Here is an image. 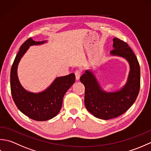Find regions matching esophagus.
<instances>
[{
	"mask_svg": "<svg viewBox=\"0 0 151 151\" xmlns=\"http://www.w3.org/2000/svg\"><path fill=\"white\" fill-rule=\"evenodd\" d=\"M75 74L76 80V81H78V80L80 79V77H81V71L79 70H76L75 72Z\"/></svg>",
	"mask_w": 151,
	"mask_h": 151,
	"instance_id": "1",
	"label": "esophagus"
}]
</instances>
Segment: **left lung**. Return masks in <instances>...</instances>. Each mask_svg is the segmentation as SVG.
I'll return each mask as SVG.
<instances>
[{"mask_svg": "<svg viewBox=\"0 0 151 151\" xmlns=\"http://www.w3.org/2000/svg\"><path fill=\"white\" fill-rule=\"evenodd\" d=\"M113 56L123 58L129 62L130 72L126 84L114 92L104 91L95 75L86 70L80 81L85 86L84 104L93 116L104 120L117 117L132 106L138 95L140 88V67L138 61L126 42L118 38L113 39Z\"/></svg>", "mask_w": 151, "mask_h": 151, "instance_id": "obj_1", "label": "left lung"}]
</instances>
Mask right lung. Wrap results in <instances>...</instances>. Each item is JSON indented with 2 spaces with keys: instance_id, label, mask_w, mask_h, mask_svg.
I'll return each instance as SVG.
<instances>
[{
  "instance_id": "obj_1",
  "label": "right lung",
  "mask_w": 151,
  "mask_h": 151,
  "mask_svg": "<svg viewBox=\"0 0 151 151\" xmlns=\"http://www.w3.org/2000/svg\"><path fill=\"white\" fill-rule=\"evenodd\" d=\"M46 42L35 41L31 37L28 39L19 49L10 72L11 92L15 105L22 114L38 121L49 120L58 115L62 108L64 95L75 82V74L71 73L57 77L49 87L40 93L28 91L21 86L17 76V67L21 59L30 46Z\"/></svg>"
}]
</instances>
